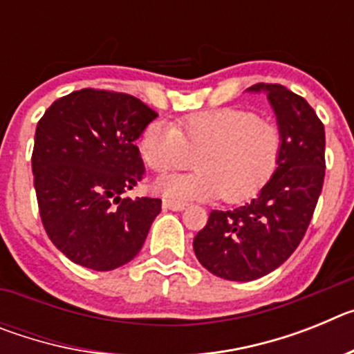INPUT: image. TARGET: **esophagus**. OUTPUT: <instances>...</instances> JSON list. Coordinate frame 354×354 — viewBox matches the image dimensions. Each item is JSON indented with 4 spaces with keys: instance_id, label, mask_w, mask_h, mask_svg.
Instances as JSON below:
<instances>
[{
    "instance_id": "1",
    "label": "esophagus",
    "mask_w": 354,
    "mask_h": 354,
    "mask_svg": "<svg viewBox=\"0 0 354 354\" xmlns=\"http://www.w3.org/2000/svg\"><path fill=\"white\" fill-rule=\"evenodd\" d=\"M186 207L184 202H175V200H162V209L165 211H183Z\"/></svg>"
}]
</instances>
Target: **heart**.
<instances>
[{
    "mask_svg": "<svg viewBox=\"0 0 354 354\" xmlns=\"http://www.w3.org/2000/svg\"><path fill=\"white\" fill-rule=\"evenodd\" d=\"M140 156L150 170L162 174L187 165L195 154L196 171L165 175L152 187L171 200L243 202L257 195L273 177L283 149L274 124L246 109L220 108L175 122H150L140 136Z\"/></svg>",
    "mask_w": 354,
    "mask_h": 354,
    "instance_id": "obj_1",
    "label": "heart"
}]
</instances>
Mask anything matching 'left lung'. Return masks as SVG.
Masks as SVG:
<instances>
[{
    "mask_svg": "<svg viewBox=\"0 0 354 354\" xmlns=\"http://www.w3.org/2000/svg\"><path fill=\"white\" fill-rule=\"evenodd\" d=\"M266 93L282 133L273 177L232 211H211L193 239L198 262L216 277L250 282L282 266L298 248L324 183V126L312 106L282 84H253Z\"/></svg>",
    "mask_w": 354,
    "mask_h": 354,
    "instance_id": "obj_1",
    "label": "left lung"
}]
</instances>
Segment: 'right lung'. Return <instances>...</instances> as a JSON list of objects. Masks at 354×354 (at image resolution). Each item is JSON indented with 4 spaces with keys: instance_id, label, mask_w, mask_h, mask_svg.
<instances>
[{
    "instance_id": "1",
    "label": "right lung",
    "mask_w": 354,
    "mask_h": 354,
    "mask_svg": "<svg viewBox=\"0 0 354 354\" xmlns=\"http://www.w3.org/2000/svg\"><path fill=\"white\" fill-rule=\"evenodd\" d=\"M158 117L127 93L83 88L53 102L37 124L31 170L40 218L72 262L111 271L142 250L159 198H122L143 179L136 140Z\"/></svg>"
}]
</instances>
